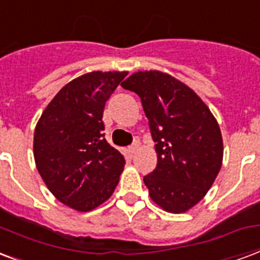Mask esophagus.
Returning a JSON list of instances; mask_svg holds the SVG:
<instances>
[{"label":"esophagus","mask_w":260,"mask_h":260,"mask_svg":"<svg viewBox=\"0 0 260 260\" xmlns=\"http://www.w3.org/2000/svg\"><path fill=\"white\" fill-rule=\"evenodd\" d=\"M139 146H140V142H139V139L136 138V139H135V140H134V144H132V146H129V147H128V152H129L131 155H134L135 152L138 151Z\"/></svg>","instance_id":"esophagus-1"}]
</instances>
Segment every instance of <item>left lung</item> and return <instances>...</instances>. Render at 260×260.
<instances>
[{
	"instance_id": "8db88e82",
	"label": "left lung",
	"mask_w": 260,
	"mask_h": 260,
	"mask_svg": "<svg viewBox=\"0 0 260 260\" xmlns=\"http://www.w3.org/2000/svg\"><path fill=\"white\" fill-rule=\"evenodd\" d=\"M139 95L155 142L148 193L168 213H185L205 198L222 166L221 129L195 91L159 71H139L121 84Z\"/></svg>"
}]
</instances>
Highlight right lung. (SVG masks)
Returning a JSON list of instances; mask_svg holds the SVG:
<instances>
[{"label":"right lung","mask_w":260,"mask_h":260,"mask_svg":"<svg viewBox=\"0 0 260 260\" xmlns=\"http://www.w3.org/2000/svg\"><path fill=\"white\" fill-rule=\"evenodd\" d=\"M128 72H94L73 79L43 110L34 132V158L61 203L90 211L116 189L125 159L105 139L106 101Z\"/></svg>","instance_id":"add662e5"}]
</instances>
